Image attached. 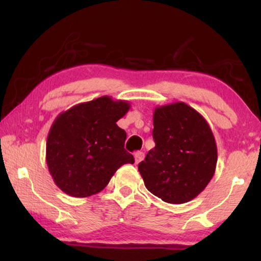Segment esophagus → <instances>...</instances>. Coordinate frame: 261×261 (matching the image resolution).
Instances as JSON below:
<instances>
[{"mask_svg":"<svg viewBox=\"0 0 261 261\" xmlns=\"http://www.w3.org/2000/svg\"><path fill=\"white\" fill-rule=\"evenodd\" d=\"M144 156H145V153L144 152H137L135 154V161H136V163H139L141 160H144Z\"/></svg>","mask_w":261,"mask_h":261,"instance_id":"obj_1","label":"esophagus"}]
</instances>
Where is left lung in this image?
I'll return each mask as SVG.
<instances>
[{
  "label": "left lung",
  "mask_w": 261,
  "mask_h": 261,
  "mask_svg": "<svg viewBox=\"0 0 261 261\" xmlns=\"http://www.w3.org/2000/svg\"><path fill=\"white\" fill-rule=\"evenodd\" d=\"M155 147L138 170L145 187L169 204H184L214 176L218 148L208 123L184 102L158 106L153 115Z\"/></svg>",
  "instance_id": "left-lung-1"
}]
</instances>
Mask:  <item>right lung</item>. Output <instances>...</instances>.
Returning a JSON list of instances; mask_svg holds the SVG:
<instances>
[{
    "mask_svg": "<svg viewBox=\"0 0 261 261\" xmlns=\"http://www.w3.org/2000/svg\"><path fill=\"white\" fill-rule=\"evenodd\" d=\"M129 109L127 101L105 95L55 118L47 137L46 161L64 193L76 198L99 193L118 168L135 163L124 148L125 131L116 124Z\"/></svg>",
    "mask_w": 261,
    "mask_h": 261,
    "instance_id": "add662e5",
    "label": "right lung"
}]
</instances>
